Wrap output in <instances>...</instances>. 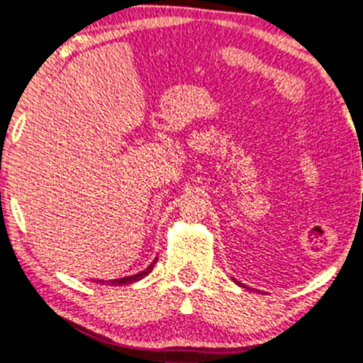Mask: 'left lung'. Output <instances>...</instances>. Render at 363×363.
<instances>
[{
  "instance_id": "8db88e82",
  "label": "left lung",
  "mask_w": 363,
  "mask_h": 363,
  "mask_svg": "<svg viewBox=\"0 0 363 363\" xmlns=\"http://www.w3.org/2000/svg\"><path fill=\"white\" fill-rule=\"evenodd\" d=\"M235 282H237V280H235Z\"/></svg>"
}]
</instances>
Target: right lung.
<instances>
[{"instance_id": "add662e5", "label": "right lung", "mask_w": 363, "mask_h": 363, "mask_svg": "<svg viewBox=\"0 0 363 363\" xmlns=\"http://www.w3.org/2000/svg\"><path fill=\"white\" fill-rule=\"evenodd\" d=\"M155 262H157V259L153 260V262L150 264V266L146 267L145 271H139V273H137V275H132V277H123V279H113V280H108V282H106V280H96V282H106V284H108V286H128V284L139 282V280H141V279H145V277L148 275L150 271L153 269V266H155Z\"/></svg>"}]
</instances>
